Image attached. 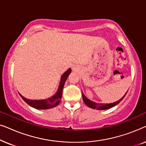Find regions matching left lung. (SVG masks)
Masks as SVG:
<instances>
[{
	"mask_svg": "<svg viewBox=\"0 0 146 146\" xmlns=\"http://www.w3.org/2000/svg\"><path fill=\"white\" fill-rule=\"evenodd\" d=\"M126 94H127V92L125 93V94L121 98V99H119L118 101L115 102L111 103V104H97V103L94 102L88 99L83 93H82V98H83L84 102L85 103V104L88 106V107L91 108L97 109V110H107V109L110 108H111V107H113L114 106L117 105V104H119V102H120L123 99V98L125 96Z\"/></svg>",
	"mask_w": 146,
	"mask_h": 146,
	"instance_id": "left-lung-1",
	"label": "left lung"
}]
</instances>
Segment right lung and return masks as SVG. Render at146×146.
Wrapping results in <instances>:
<instances>
[{
    "instance_id": "right-lung-1",
    "label": "right lung",
    "mask_w": 146,
    "mask_h": 146,
    "mask_svg": "<svg viewBox=\"0 0 146 146\" xmlns=\"http://www.w3.org/2000/svg\"><path fill=\"white\" fill-rule=\"evenodd\" d=\"M71 72V69L70 68L64 73V74L62 76L60 83V86L56 94L52 97L48 98L46 100H31L26 99L25 97L20 94L21 97L24 100V101L26 103L31 106L35 108L36 109H40V110H44V109H49L52 108L56 106L60 102V100L62 98V90L63 87L64 85V83L66 80L68 76Z\"/></svg>"
}]
</instances>
